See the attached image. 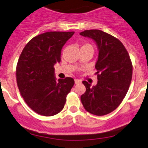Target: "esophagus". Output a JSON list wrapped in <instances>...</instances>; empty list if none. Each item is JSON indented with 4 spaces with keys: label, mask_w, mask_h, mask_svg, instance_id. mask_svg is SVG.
<instances>
[{
    "label": "esophagus",
    "mask_w": 148,
    "mask_h": 148,
    "mask_svg": "<svg viewBox=\"0 0 148 148\" xmlns=\"http://www.w3.org/2000/svg\"><path fill=\"white\" fill-rule=\"evenodd\" d=\"M81 82H82L81 80L78 79H74V82H75V84H79V83H80Z\"/></svg>",
    "instance_id": "esophagus-1"
}]
</instances>
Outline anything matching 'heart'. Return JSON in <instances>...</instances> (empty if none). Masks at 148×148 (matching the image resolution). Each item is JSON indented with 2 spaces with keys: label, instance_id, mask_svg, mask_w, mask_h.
Segmentation results:
<instances>
[{
  "label": "heart",
  "instance_id": "heart-1",
  "mask_svg": "<svg viewBox=\"0 0 148 148\" xmlns=\"http://www.w3.org/2000/svg\"><path fill=\"white\" fill-rule=\"evenodd\" d=\"M85 46H90V47H92V45H90V44H84V45H83L82 47H85Z\"/></svg>",
  "mask_w": 148,
  "mask_h": 148
}]
</instances>
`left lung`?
Masks as SVG:
<instances>
[{"mask_svg": "<svg viewBox=\"0 0 148 148\" xmlns=\"http://www.w3.org/2000/svg\"><path fill=\"white\" fill-rule=\"evenodd\" d=\"M80 34L94 40L99 51L95 64L98 81L95 86L82 82L86 92L81 96L82 103L90 114L106 115L114 111L127 95L132 64L122 42L114 36L99 29L84 30Z\"/></svg>", "mask_w": 148, "mask_h": 148, "instance_id": "obj_1", "label": "left lung"}]
</instances>
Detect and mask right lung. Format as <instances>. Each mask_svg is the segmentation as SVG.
<instances>
[{
	"instance_id": "1",
	"label": "right lung",
	"mask_w": 148,
	"mask_h": 148,
	"mask_svg": "<svg viewBox=\"0 0 148 148\" xmlns=\"http://www.w3.org/2000/svg\"><path fill=\"white\" fill-rule=\"evenodd\" d=\"M74 32H48L33 38L23 49L16 66L18 90L27 106L37 114L52 116L61 112L74 79L57 81L54 65L61 61V49Z\"/></svg>"
}]
</instances>
